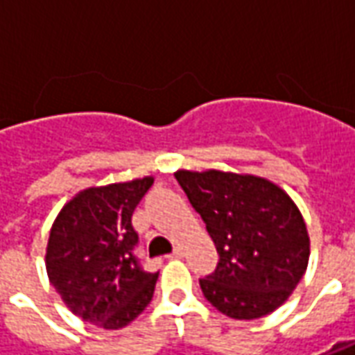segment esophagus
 Returning <instances> with one entry per match:
<instances>
[{"instance_id":"obj_1","label":"esophagus","mask_w":355,"mask_h":355,"mask_svg":"<svg viewBox=\"0 0 355 355\" xmlns=\"http://www.w3.org/2000/svg\"><path fill=\"white\" fill-rule=\"evenodd\" d=\"M184 257V251H182V247H175V251L169 254V259H182Z\"/></svg>"}]
</instances>
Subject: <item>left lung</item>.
Listing matches in <instances>:
<instances>
[{"instance_id": "8db88e82", "label": "left lung", "mask_w": 355, "mask_h": 355, "mask_svg": "<svg viewBox=\"0 0 355 355\" xmlns=\"http://www.w3.org/2000/svg\"><path fill=\"white\" fill-rule=\"evenodd\" d=\"M175 178L215 241L218 264L203 297L234 320H257L289 298L308 266L304 218L282 188L253 175L177 171Z\"/></svg>"}]
</instances>
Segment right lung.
I'll return each mask as SVG.
<instances>
[{
    "mask_svg": "<svg viewBox=\"0 0 355 355\" xmlns=\"http://www.w3.org/2000/svg\"><path fill=\"white\" fill-rule=\"evenodd\" d=\"M154 178L89 188L68 201L53 224L47 274L78 318L104 329H121L154 297L157 272L137 257L139 234L131 216Z\"/></svg>",
    "mask_w": 355,
    "mask_h": 355,
    "instance_id": "1",
    "label": "right lung"
}]
</instances>
